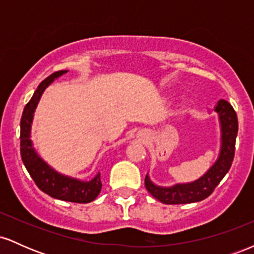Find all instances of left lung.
<instances>
[{"label": "left lung", "instance_id": "left-lung-1", "mask_svg": "<svg viewBox=\"0 0 254 254\" xmlns=\"http://www.w3.org/2000/svg\"><path fill=\"white\" fill-rule=\"evenodd\" d=\"M220 115L222 144L220 156L214 166L202 178L193 183L177 184L172 188H160L150 182L148 174L144 185L148 192L164 204H188L205 199L214 192L223 177L228 173L235 153V141L238 135V117L228 101L220 100L215 107Z\"/></svg>", "mask_w": 254, "mask_h": 254}]
</instances>
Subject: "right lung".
Wrapping results in <instances>:
<instances>
[{"label":"right lung","instance_id":"right-lung-1","mask_svg":"<svg viewBox=\"0 0 254 254\" xmlns=\"http://www.w3.org/2000/svg\"><path fill=\"white\" fill-rule=\"evenodd\" d=\"M66 70H60L51 74L40 82L33 97L26 104L22 112L21 123H20V153L26 170L28 171L36 185L43 192L56 199L66 200L72 203H89L94 200L100 193L101 180L100 173H98L90 182H80L72 178L64 177L57 173L46 162L40 159L32 145L31 123L33 119V112L36 110L38 101L42 97L44 89L50 84L55 78L65 74Z\"/></svg>","mask_w":254,"mask_h":254}]
</instances>
